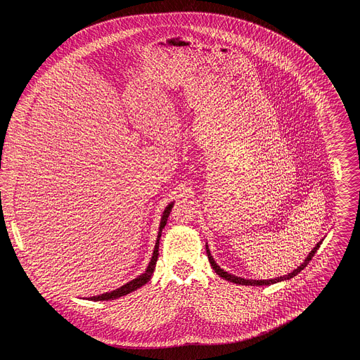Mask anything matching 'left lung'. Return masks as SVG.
I'll use <instances>...</instances> for the list:
<instances>
[{"instance_id": "left-lung-1", "label": "left lung", "mask_w": 360, "mask_h": 360, "mask_svg": "<svg viewBox=\"0 0 360 360\" xmlns=\"http://www.w3.org/2000/svg\"><path fill=\"white\" fill-rule=\"evenodd\" d=\"M321 243H322V240L321 242H318L316 243V246L309 252V255L306 256L304 258V261L296 268V269H293L290 274H288V275H283V276H279V278H275V279H261V281H255V279H245V278H240V276H235V275H232V274H229V272H226V271H224L217 262H215V259H214V256L211 255V250H210V248H208V243H207V255H208V259H210V264H211V266H212V269L221 276V278H224L225 281H229V282H232V283H236V285H246V286H269V285H274V283H278V282H283V281H289V279H292V278H295L297 274H300V271H303L306 266H307V264H309L311 261H312V258H314V255L316 253V250L321 248Z\"/></svg>"}]
</instances>
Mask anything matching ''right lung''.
<instances>
[{
    "label": "right lung",
    "instance_id": "add662e5",
    "mask_svg": "<svg viewBox=\"0 0 360 360\" xmlns=\"http://www.w3.org/2000/svg\"><path fill=\"white\" fill-rule=\"evenodd\" d=\"M174 207V202H171L168 207L165 208L162 217H161V222H160V231H158V236H157V240H155V248H153V252H152V258L148 264V268L145 269L143 274H141L139 276H136L135 279H132L131 282L122 285L121 288L115 289V290H111V292H105L102 295H98V296H91L88 297L89 300H94V302H98V300H114V299H118L121 296H125L136 289H139L141 286H143L145 283H148L153 275V271H155V265H157V261H158V249H160V239H161V233H162V229L165 228L167 225V221H168V217L171 214V210Z\"/></svg>",
    "mask_w": 360,
    "mask_h": 360
}]
</instances>
